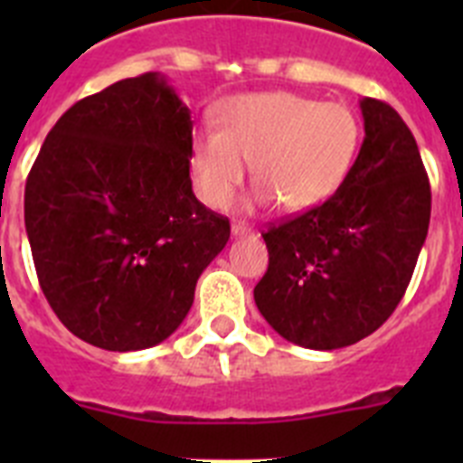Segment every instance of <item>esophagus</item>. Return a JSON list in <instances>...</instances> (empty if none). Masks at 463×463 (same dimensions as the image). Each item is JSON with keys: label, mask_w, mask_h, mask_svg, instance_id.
Segmentation results:
<instances>
[{"label": "esophagus", "mask_w": 463, "mask_h": 463, "mask_svg": "<svg viewBox=\"0 0 463 463\" xmlns=\"http://www.w3.org/2000/svg\"><path fill=\"white\" fill-rule=\"evenodd\" d=\"M232 234H234V236H248V234H252V229L248 227V224H243V222H234V224H232Z\"/></svg>", "instance_id": "1"}]
</instances>
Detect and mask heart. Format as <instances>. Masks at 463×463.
<instances>
[{
	"label": "heart",
	"mask_w": 463,
	"mask_h": 463,
	"mask_svg": "<svg viewBox=\"0 0 463 463\" xmlns=\"http://www.w3.org/2000/svg\"><path fill=\"white\" fill-rule=\"evenodd\" d=\"M362 127L353 109L294 92L243 94L220 113L218 129L192 141L196 190L213 208L232 203L252 166L260 199L304 211L329 199L353 169Z\"/></svg>",
	"instance_id": "obj_1"
}]
</instances>
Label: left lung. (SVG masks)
I'll use <instances>...</instances> for the list:
<instances>
[{
    "label": "left lung",
    "mask_w": 463,
    "mask_h": 463,
    "mask_svg": "<svg viewBox=\"0 0 463 463\" xmlns=\"http://www.w3.org/2000/svg\"><path fill=\"white\" fill-rule=\"evenodd\" d=\"M364 143L320 206L264 232L269 269L255 288L264 320L310 350L353 345L406 294L431 218V187L408 125L362 99Z\"/></svg>",
    "instance_id": "left-lung-1"
}]
</instances>
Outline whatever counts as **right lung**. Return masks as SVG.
I'll return each instance as SVG.
<instances>
[{
  "label": "right lung",
  "instance_id": "1",
  "mask_svg": "<svg viewBox=\"0 0 463 463\" xmlns=\"http://www.w3.org/2000/svg\"><path fill=\"white\" fill-rule=\"evenodd\" d=\"M190 153V109L155 71L76 101L48 132L24 229L48 304L80 341L129 353L185 320L232 232L192 192Z\"/></svg>",
  "mask_w": 463,
  "mask_h": 463
}]
</instances>
